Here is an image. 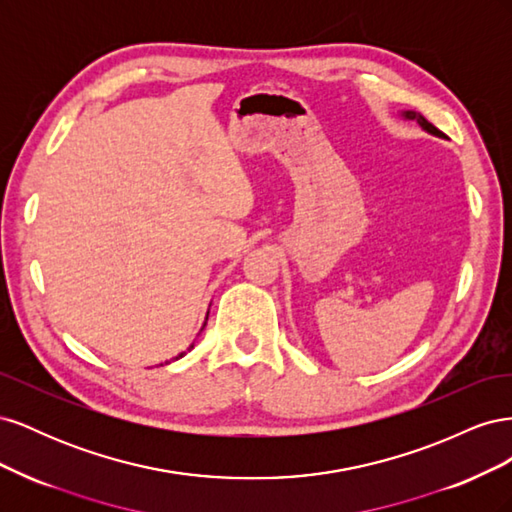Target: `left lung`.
Instances as JSON below:
<instances>
[{"label": "left lung", "mask_w": 512, "mask_h": 512, "mask_svg": "<svg viewBox=\"0 0 512 512\" xmlns=\"http://www.w3.org/2000/svg\"><path fill=\"white\" fill-rule=\"evenodd\" d=\"M404 117H406V119H414V121L418 123V126L425 128V130H427V132H431V134H436V136H444V134H442V132H440L436 126H433V123H429V121H427L423 115H418V113H414V111H406V113H404Z\"/></svg>", "instance_id": "left-lung-1"}]
</instances>
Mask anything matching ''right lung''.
<instances>
[{
	"label": "right lung",
	"mask_w": 512,
	"mask_h": 512,
	"mask_svg": "<svg viewBox=\"0 0 512 512\" xmlns=\"http://www.w3.org/2000/svg\"><path fill=\"white\" fill-rule=\"evenodd\" d=\"M205 324H207V322H205ZM183 354H185V352H183ZM183 354H179V356H183ZM179 356H177V359H179Z\"/></svg>",
	"instance_id": "obj_1"
}]
</instances>
